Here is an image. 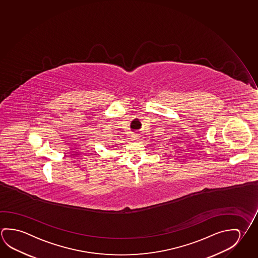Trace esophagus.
<instances>
[{"label": "esophagus", "mask_w": 258, "mask_h": 258, "mask_svg": "<svg viewBox=\"0 0 258 258\" xmlns=\"http://www.w3.org/2000/svg\"><path fill=\"white\" fill-rule=\"evenodd\" d=\"M132 140H134V141H140V135H138V134H134V135H132Z\"/></svg>", "instance_id": "34e87169"}]
</instances>
